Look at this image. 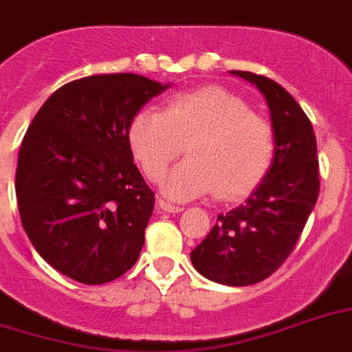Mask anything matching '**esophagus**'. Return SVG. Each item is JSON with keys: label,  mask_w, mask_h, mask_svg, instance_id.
<instances>
[{"label": "esophagus", "mask_w": 352, "mask_h": 352, "mask_svg": "<svg viewBox=\"0 0 352 352\" xmlns=\"http://www.w3.org/2000/svg\"><path fill=\"white\" fill-rule=\"evenodd\" d=\"M157 206H159V210H162V212H168V214H179V212H182L181 206H175V204L166 203V201H159V203H157Z\"/></svg>", "instance_id": "1"}]
</instances>
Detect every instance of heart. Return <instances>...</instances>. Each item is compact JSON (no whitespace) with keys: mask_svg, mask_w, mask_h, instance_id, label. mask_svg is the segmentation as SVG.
<instances>
[{"mask_svg":"<svg viewBox=\"0 0 352 352\" xmlns=\"http://www.w3.org/2000/svg\"><path fill=\"white\" fill-rule=\"evenodd\" d=\"M127 144L151 181H159L186 144L190 157L162 181V192L173 201L214 190L219 199L245 195L267 173L274 155L268 122L219 87L179 93L160 113H137L127 127Z\"/></svg>","mask_w":352,"mask_h":352,"instance_id":"b5f03b06","label":"heart"}]
</instances>
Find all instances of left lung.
I'll list each match as a JSON object with an SVG mask.
<instances>
[{"instance_id":"8db88e82","label":"left lung","mask_w":352,"mask_h":352,"mask_svg":"<svg viewBox=\"0 0 352 352\" xmlns=\"http://www.w3.org/2000/svg\"><path fill=\"white\" fill-rule=\"evenodd\" d=\"M263 95L270 113L274 155L245 203L226 214L190 254L201 276L228 287L259 283L294 250L320 193L314 129L298 102L267 76L230 71Z\"/></svg>"}]
</instances>
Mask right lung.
I'll return each instance as SVG.
<instances>
[{"mask_svg": "<svg viewBox=\"0 0 352 352\" xmlns=\"http://www.w3.org/2000/svg\"><path fill=\"white\" fill-rule=\"evenodd\" d=\"M170 84L96 74L54 91L19 148L16 197L36 252L85 285L109 283L137 263L155 193L133 164L131 118Z\"/></svg>", "mask_w": 352, "mask_h": 352, "instance_id": "1", "label": "right lung"}]
</instances>
